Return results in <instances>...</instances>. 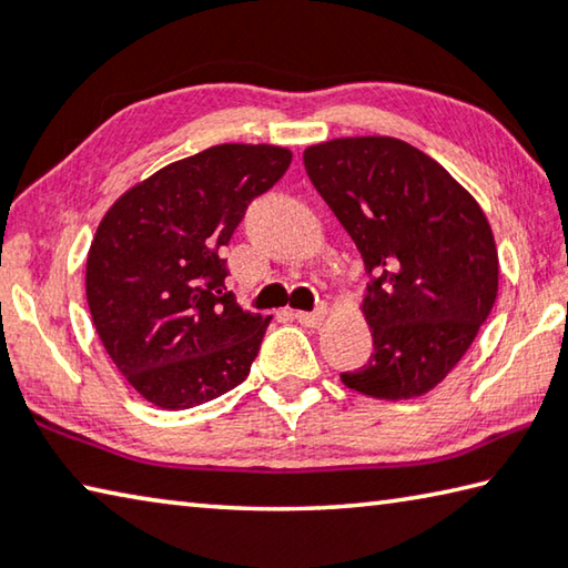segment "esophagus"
I'll list each match as a JSON object with an SVG mask.
<instances>
[{"label":"esophagus","mask_w":568,"mask_h":568,"mask_svg":"<svg viewBox=\"0 0 568 568\" xmlns=\"http://www.w3.org/2000/svg\"><path fill=\"white\" fill-rule=\"evenodd\" d=\"M325 318H328V307H325V305L315 307V311H311V313H305V311H297L295 313V321L301 323V325H305V328H318V325Z\"/></svg>","instance_id":"esophagus-1"}]
</instances>
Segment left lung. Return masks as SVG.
Instances as JSON below:
<instances>
[{
  "instance_id": "left-lung-1",
  "label": "left lung",
  "mask_w": 568,
  "mask_h": 568,
  "mask_svg": "<svg viewBox=\"0 0 568 568\" xmlns=\"http://www.w3.org/2000/svg\"><path fill=\"white\" fill-rule=\"evenodd\" d=\"M307 178L363 257L365 365L345 386L403 400L436 388L496 303L498 255L484 210L436 160L396 138H343L303 155Z\"/></svg>"
}]
</instances>
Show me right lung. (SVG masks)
Instances as JSON below:
<instances>
[{
    "label": "right lung",
    "instance_id": "right-lung-1",
    "mask_svg": "<svg viewBox=\"0 0 568 568\" xmlns=\"http://www.w3.org/2000/svg\"><path fill=\"white\" fill-rule=\"evenodd\" d=\"M291 160L273 145L207 148L104 215L88 255V303L104 351L142 398L182 410L247 378L271 318L235 303L220 247Z\"/></svg>",
    "mask_w": 568,
    "mask_h": 568
}]
</instances>
